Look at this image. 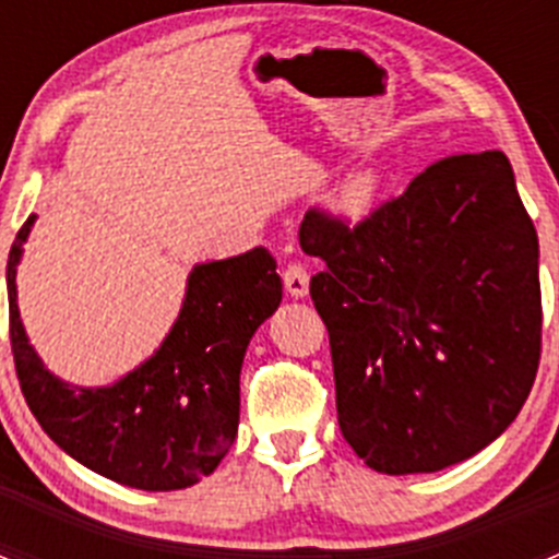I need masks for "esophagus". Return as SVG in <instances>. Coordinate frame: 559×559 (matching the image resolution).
<instances>
[{
    "label": "esophagus",
    "mask_w": 559,
    "mask_h": 559,
    "mask_svg": "<svg viewBox=\"0 0 559 559\" xmlns=\"http://www.w3.org/2000/svg\"><path fill=\"white\" fill-rule=\"evenodd\" d=\"M284 286L286 292H289L295 300H302V297H308V289H311V278H308V270L302 267V264H289V267L284 270Z\"/></svg>",
    "instance_id": "obj_1"
}]
</instances>
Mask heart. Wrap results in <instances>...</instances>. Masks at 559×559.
Segmentation results:
<instances>
[{
  "label": "heart",
  "instance_id": "b5f03b06",
  "mask_svg": "<svg viewBox=\"0 0 559 559\" xmlns=\"http://www.w3.org/2000/svg\"><path fill=\"white\" fill-rule=\"evenodd\" d=\"M389 178L381 167H362L357 173H348L341 183L332 191L330 207L332 218L343 227H359L368 218H373V213L379 211L381 200L386 194Z\"/></svg>",
  "mask_w": 559,
  "mask_h": 559
}]
</instances>
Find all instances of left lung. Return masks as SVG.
I'll use <instances>...</instances> for the list:
<instances>
[{"mask_svg":"<svg viewBox=\"0 0 559 559\" xmlns=\"http://www.w3.org/2000/svg\"><path fill=\"white\" fill-rule=\"evenodd\" d=\"M337 425L365 465L436 473L522 411L540 357L538 235L503 151L436 162L348 229L308 211Z\"/></svg>","mask_w":559,"mask_h":559,"instance_id":"left-lung-1","label":"left lung"}]
</instances>
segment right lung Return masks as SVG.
<instances>
[{"instance_id":"1","label":"right lung","mask_w":559,"mask_h":559,"mask_svg":"<svg viewBox=\"0 0 559 559\" xmlns=\"http://www.w3.org/2000/svg\"><path fill=\"white\" fill-rule=\"evenodd\" d=\"M26 218L8 257L10 341L21 389L50 441L88 471L145 492L211 476L240 421V368L259 324L281 306V278L262 246L197 262L178 319L148 359L112 384H70L35 352L19 311Z\"/></svg>"}]
</instances>
